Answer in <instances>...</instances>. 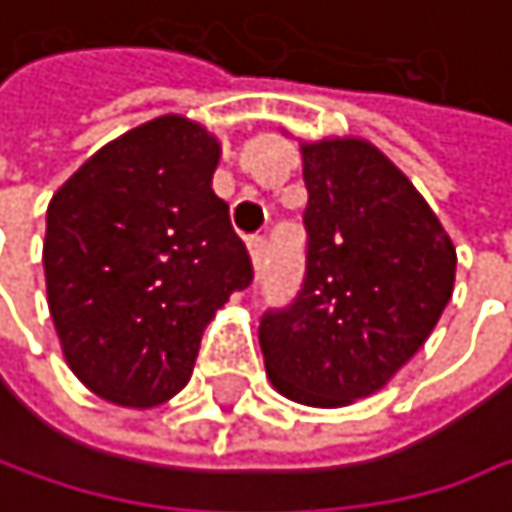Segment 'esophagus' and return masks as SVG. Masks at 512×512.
Wrapping results in <instances>:
<instances>
[{"label": "esophagus", "instance_id": "1", "mask_svg": "<svg viewBox=\"0 0 512 512\" xmlns=\"http://www.w3.org/2000/svg\"><path fill=\"white\" fill-rule=\"evenodd\" d=\"M248 251H251V264L261 270V264L267 258V236H251L248 239Z\"/></svg>", "mask_w": 512, "mask_h": 512}]
</instances>
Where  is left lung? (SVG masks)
Wrapping results in <instances>:
<instances>
[{
    "label": "left lung",
    "mask_w": 512,
    "mask_h": 512,
    "mask_svg": "<svg viewBox=\"0 0 512 512\" xmlns=\"http://www.w3.org/2000/svg\"><path fill=\"white\" fill-rule=\"evenodd\" d=\"M303 291L261 318L273 387L312 408L378 393L453 297L456 248L411 179L369 140L303 143Z\"/></svg>",
    "instance_id": "8db88e82"
}]
</instances>
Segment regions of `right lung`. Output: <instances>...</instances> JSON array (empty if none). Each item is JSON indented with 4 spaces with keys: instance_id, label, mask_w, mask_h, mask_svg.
Returning a JSON list of instances; mask_svg holds the SVG:
<instances>
[{
    "instance_id": "obj_1",
    "label": "right lung",
    "mask_w": 512,
    "mask_h": 512,
    "mask_svg": "<svg viewBox=\"0 0 512 512\" xmlns=\"http://www.w3.org/2000/svg\"><path fill=\"white\" fill-rule=\"evenodd\" d=\"M218 140L167 113L101 146L50 200L44 279L71 372L122 408L191 378L200 336L251 261L212 191Z\"/></svg>"
}]
</instances>
